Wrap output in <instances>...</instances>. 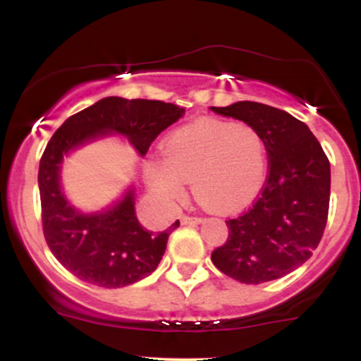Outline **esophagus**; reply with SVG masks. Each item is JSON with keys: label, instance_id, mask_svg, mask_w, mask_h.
I'll return each mask as SVG.
<instances>
[{"label": "esophagus", "instance_id": "1", "mask_svg": "<svg viewBox=\"0 0 361 361\" xmlns=\"http://www.w3.org/2000/svg\"><path fill=\"white\" fill-rule=\"evenodd\" d=\"M204 222V219L202 217H190V215H183L181 217V224H200Z\"/></svg>", "mask_w": 361, "mask_h": 361}]
</instances>
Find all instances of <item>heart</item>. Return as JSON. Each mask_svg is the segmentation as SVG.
Instances as JSON below:
<instances>
[{
  "label": "heart",
  "mask_w": 361,
  "mask_h": 361,
  "mask_svg": "<svg viewBox=\"0 0 361 361\" xmlns=\"http://www.w3.org/2000/svg\"><path fill=\"white\" fill-rule=\"evenodd\" d=\"M147 183L161 200L175 202L192 181L200 204L221 212L247 205L267 178V147L250 123L204 118L164 140L163 159L149 161Z\"/></svg>",
  "instance_id": "heart-1"
}]
</instances>
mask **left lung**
I'll list each match as a JSON object with an SVG mask.
<instances>
[{
	"label": "left lung",
	"mask_w": 361,
	"mask_h": 361,
	"mask_svg": "<svg viewBox=\"0 0 361 361\" xmlns=\"http://www.w3.org/2000/svg\"><path fill=\"white\" fill-rule=\"evenodd\" d=\"M215 114L250 123L268 154V175L250 209L227 219L229 235L212 263L241 283H264L305 263L324 234L331 166L304 122L256 102L212 106Z\"/></svg>",
	"instance_id": "8db88e82"
}]
</instances>
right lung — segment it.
Here are the masks:
<instances>
[{"label": "right lung", "mask_w": 361, "mask_h": 361, "mask_svg": "<svg viewBox=\"0 0 361 361\" xmlns=\"http://www.w3.org/2000/svg\"><path fill=\"white\" fill-rule=\"evenodd\" d=\"M183 109L159 100L109 97L78 111L49 140L39 166L42 229L49 250L66 270L88 283L118 288L146 279L163 258L176 221L163 233H149L134 210V193L102 214L82 215L61 192L62 156L106 132L126 135L144 156L164 128L183 115Z\"/></svg>", "instance_id": "1"}]
</instances>
